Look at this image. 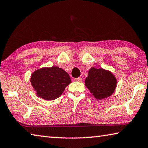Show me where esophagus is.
<instances>
[{"label": "esophagus", "mask_w": 148, "mask_h": 148, "mask_svg": "<svg viewBox=\"0 0 148 148\" xmlns=\"http://www.w3.org/2000/svg\"><path fill=\"white\" fill-rule=\"evenodd\" d=\"M74 81L75 82H81L82 81V78L81 77H77V78H75L74 79Z\"/></svg>", "instance_id": "1"}]
</instances>
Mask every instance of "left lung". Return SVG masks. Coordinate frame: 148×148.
Segmentation results:
<instances>
[{"label":"left lung","mask_w":148,"mask_h":148,"mask_svg":"<svg viewBox=\"0 0 148 148\" xmlns=\"http://www.w3.org/2000/svg\"><path fill=\"white\" fill-rule=\"evenodd\" d=\"M85 84L95 99L102 100L114 93L117 79L110 71L92 67L88 72Z\"/></svg>","instance_id":"1"}]
</instances>
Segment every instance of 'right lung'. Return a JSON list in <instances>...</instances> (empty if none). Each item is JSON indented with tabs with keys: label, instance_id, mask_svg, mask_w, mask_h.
<instances>
[{
	"label": "right lung",
	"instance_id": "add662e5",
	"mask_svg": "<svg viewBox=\"0 0 148 148\" xmlns=\"http://www.w3.org/2000/svg\"><path fill=\"white\" fill-rule=\"evenodd\" d=\"M31 82L37 96L46 101L59 97L71 83L69 74L57 66L40 69L32 73Z\"/></svg>",
	"mask_w": 148,
	"mask_h": 148
}]
</instances>
